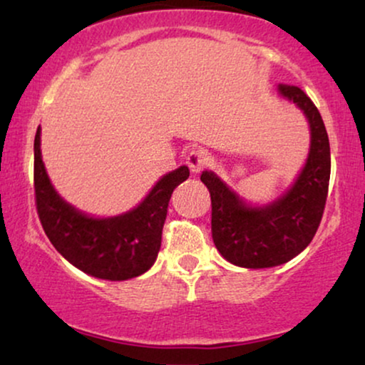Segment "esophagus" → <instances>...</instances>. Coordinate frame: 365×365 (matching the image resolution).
Here are the masks:
<instances>
[{
  "mask_svg": "<svg viewBox=\"0 0 365 365\" xmlns=\"http://www.w3.org/2000/svg\"><path fill=\"white\" fill-rule=\"evenodd\" d=\"M187 165L190 168L192 173H200L203 168L207 167V158L200 150H193V152L188 153L187 157Z\"/></svg>",
  "mask_w": 365,
  "mask_h": 365,
  "instance_id": "1",
  "label": "esophagus"
}]
</instances>
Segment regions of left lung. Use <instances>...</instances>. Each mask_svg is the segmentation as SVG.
Segmentation results:
<instances>
[{"instance_id": "obj_1", "label": "left lung", "mask_w": 365, "mask_h": 365, "mask_svg": "<svg viewBox=\"0 0 365 365\" xmlns=\"http://www.w3.org/2000/svg\"><path fill=\"white\" fill-rule=\"evenodd\" d=\"M279 93L304 111L310 125L307 162L290 190L264 207H252L213 172H203L212 198V237L225 260L245 269L282 265L299 255L322 220L330 178L327 130L317 106L299 86L279 85Z\"/></svg>"}]
</instances>
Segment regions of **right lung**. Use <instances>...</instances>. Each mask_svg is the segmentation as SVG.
<instances>
[{"label":"right lung","mask_w":365,"mask_h":365,"mask_svg":"<svg viewBox=\"0 0 365 365\" xmlns=\"http://www.w3.org/2000/svg\"><path fill=\"white\" fill-rule=\"evenodd\" d=\"M40 135L38 126L35 198L38 217L53 247L71 265L96 279L128 280L145 274L157 260L170 197L188 178V167L163 175L133 210L95 218L76 210L53 188L41 160Z\"/></svg>","instance_id":"right-lung-1"}]
</instances>
